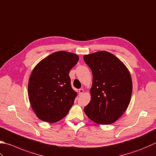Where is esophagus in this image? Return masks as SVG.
Wrapping results in <instances>:
<instances>
[{
  "mask_svg": "<svg viewBox=\"0 0 156 156\" xmlns=\"http://www.w3.org/2000/svg\"><path fill=\"white\" fill-rule=\"evenodd\" d=\"M83 92H84V90L82 89V88H80V89L79 90V94H82L83 93Z\"/></svg>",
  "mask_w": 156,
  "mask_h": 156,
  "instance_id": "obj_1",
  "label": "esophagus"
}]
</instances>
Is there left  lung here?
I'll use <instances>...</instances> for the list:
<instances>
[{
    "label": "left lung",
    "instance_id": "left-lung-1",
    "mask_svg": "<svg viewBox=\"0 0 156 156\" xmlns=\"http://www.w3.org/2000/svg\"><path fill=\"white\" fill-rule=\"evenodd\" d=\"M83 60L93 75L92 97L84 112L97 124H112L130 102L133 82L130 72L118 58L105 51L85 55Z\"/></svg>",
    "mask_w": 156,
    "mask_h": 156
}]
</instances>
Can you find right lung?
Here are the masks:
<instances>
[{
	"label": "right lung",
	"mask_w": 156,
	"mask_h": 156,
	"mask_svg": "<svg viewBox=\"0 0 156 156\" xmlns=\"http://www.w3.org/2000/svg\"><path fill=\"white\" fill-rule=\"evenodd\" d=\"M78 60L77 54L60 51L48 55L34 67L28 90L31 107L40 119L54 123L68 114L77 96L69 74Z\"/></svg>",
	"instance_id": "right-lung-1"
}]
</instances>
